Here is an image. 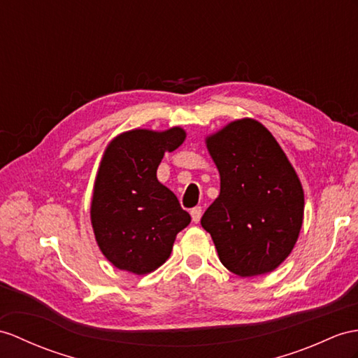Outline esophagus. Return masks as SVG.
<instances>
[{"mask_svg": "<svg viewBox=\"0 0 358 358\" xmlns=\"http://www.w3.org/2000/svg\"><path fill=\"white\" fill-rule=\"evenodd\" d=\"M202 213H203L202 206H196V208L191 209L189 214H191V219H193L194 223H199V222H200V217H202Z\"/></svg>", "mask_w": 358, "mask_h": 358, "instance_id": "esophagus-1", "label": "esophagus"}]
</instances>
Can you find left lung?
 <instances>
[{
	"label": "left lung",
	"instance_id": "1",
	"mask_svg": "<svg viewBox=\"0 0 358 358\" xmlns=\"http://www.w3.org/2000/svg\"><path fill=\"white\" fill-rule=\"evenodd\" d=\"M220 173V194L205 211L222 264L238 276L272 272L289 257L302 226L303 191L273 135L255 120L206 139Z\"/></svg>",
	"mask_w": 358,
	"mask_h": 358
}]
</instances>
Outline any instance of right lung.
I'll return each instance as SVG.
<instances>
[{
	"instance_id": "right-lung-1",
	"label": "right lung",
	"mask_w": 358,
	"mask_h": 358,
	"mask_svg": "<svg viewBox=\"0 0 358 358\" xmlns=\"http://www.w3.org/2000/svg\"><path fill=\"white\" fill-rule=\"evenodd\" d=\"M185 132L136 129L113 139L104 152L91 203L99 246L110 263L136 275L165 263L189 214L156 178L165 152L184 143Z\"/></svg>"
}]
</instances>
